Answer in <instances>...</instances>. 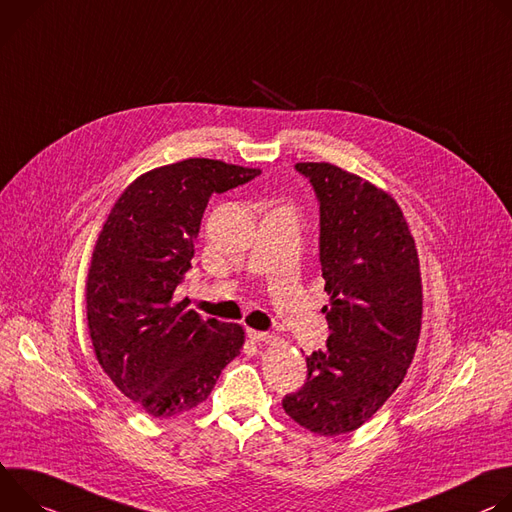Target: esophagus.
I'll list each match as a JSON object with an SVG mask.
<instances>
[{
	"label": "esophagus",
	"mask_w": 512,
	"mask_h": 512,
	"mask_svg": "<svg viewBox=\"0 0 512 512\" xmlns=\"http://www.w3.org/2000/svg\"><path fill=\"white\" fill-rule=\"evenodd\" d=\"M246 335L250 337V342H256V344H260V342H270V337H272L268 331H256V329H248Z\"/></svg>",
	"instance_id": "esophagus-1"
}]
</instances>
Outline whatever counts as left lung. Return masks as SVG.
<instances>
[{"label": "left lung", "instance_id": "obj_1", "mask_svg": "<svg viewBox=\"0 0 512 512\" xmlns=\"http://www.w3.org/2000/svg\"><path fill=\"white\" fill-rule=\"evenodd\" d=\"M319 205V262L331 303L323 350L307 356V382L282 399L305 429L342 435L366 423L396 390L421 329V274L401 207L329 162H299Z\"/></svg>", "mask_w": 512, "mask_h": 512}]
</instances>
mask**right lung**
Masks as SVG:
<instances>
[{
    "label": "right lung",
    "mask_w": 512,
    "mask_h": 512,
    "mask_svg": "<svg viewBox=\"0 0 512 512\" xmlns=\"http://www.w3.org/2000/svg\"><path fill=\"white\" fill-rule=\"evenodd\" d=\"M258 175L209 158L154 168L124 191L99 234L87 278L93 350L111 382L152 417L203 403L242 350L238 323L203 321L173 295L211 195Z\"/></svg>",
    "instance_id": "obj_1"
}]
</instances>
